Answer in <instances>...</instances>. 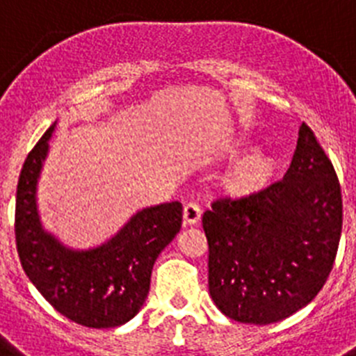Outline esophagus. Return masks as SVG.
Instances as JSON below:
<instances>
[{
  "mask_svg": "<svg viewBox=\"0 0 356 356\" xmlns=\"http://www.w3.org/2000/svg\"><path fill=\"white\" fill-rule=\"evenodd\" d=\"M201 217V207L197 205L196 201H191L184 207V219L187 225H196Z\"/></svg>",
  "mask_w": 356,
  "mask_h": 356,
  "instance_id": "1",
  "label": "esophagus"
}]
</instances>
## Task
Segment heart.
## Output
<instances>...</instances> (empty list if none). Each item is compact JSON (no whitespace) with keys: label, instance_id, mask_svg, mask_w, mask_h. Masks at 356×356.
Listing matches in <instances>:
<instances>
[{"label":"heart","instance_id":"1","mask_svg":"<svg viewBox=\"0 0 356 356\" xmlns=\"http://www.w3.org/2000/svg\"><path fill=\"white\" fill-rule=\"evenodd\" d=\"M273 171L271 160L266 156L254 155L246 159L244 162L235 169L234 172V184L237 188L248 191V188H254L262 185L264 181L269 178Z\"/></svg>","mask_w":356,"mask_h":356}]
</instances>
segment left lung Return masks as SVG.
<instances>
[{
  "label": "left lung",
  "instance_id": "obj_1",
  "mask_svg": "<svg viewBox=\"0 0 356 356\" xmlns=\"http://www.w3.org/2000/svg\"><path fill=\"white\" fill-rule=\"evenodd\" d=\"M209 291L229 319L271 325L307 307L326 284L342 232L337 172L301 124L282 180L203 213Z\"/></svg>",
  "mask_w": 356,
  "mask_h": 356
}]
</instances>
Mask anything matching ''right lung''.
<instances>
[{"label": "right lung", "instance_id": "1", "mask_svg": "<svg viewBox=\"0 0 356 356\" xmlns=\"http://www.w3.org/2000/svg\"><path fill=\"white\" fill-rule=\"evenodd\" d=\"M55 124L28 153L15 196V244L21 266L55 310L87 328H114L137 316L149 292L151 269L181 228V203L135 213L99 248L72 251L44 232L37 180Z\"/></svg>", "mask_w": 356, "mask_h": 356}]
</instances>
